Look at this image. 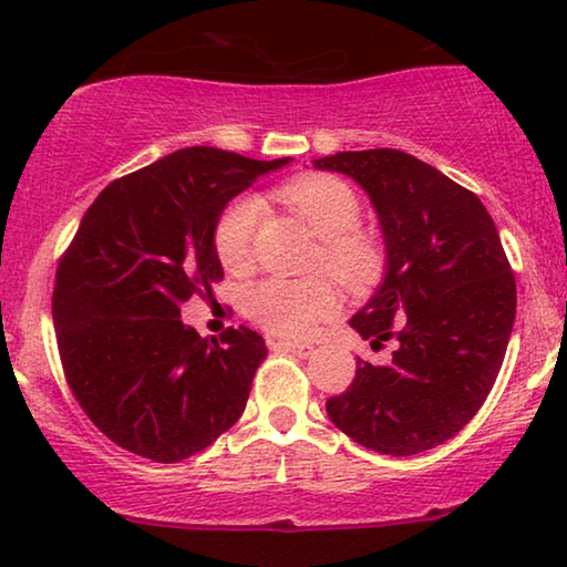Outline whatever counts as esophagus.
Here are the masks:
<instances>
[{
  "mask_svg": "<svg viewBox=\"0 0 567 567\" xmlns=\"http://www.w3.org/2000/svg\"><path fill=\"white\" fill-rule=\"evenodd\" d=\"M272 350H285V352H292L297 358H310L315 352L312 344H302V342H272Z\"/></svg>",
  "mask_w": 567,
  "mask_h": 567,
  "instance_id": "34e87169",
  "label": "esophagus"
}]
</instances>
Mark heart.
Returning a JSON list of instances; mask_svg holds the SVG:
<instances>
[{"label":"heart","instance_id":"b5f03b06","mask_svg":"<svg viewBox=\"0 0 567 567\" xmlns=\"http://www.w3.org/2000/svg\"><path fill=\"white\" fill-rule=\"evenodd\" d=\"M280 199L322 239L320 265L348 290H368L382 270V252L368 235L358 233L360 199L354 189L332 175L297 177L280 189ZM262 217L257 197H239L219 217L215 249L227 270L239 272L252 262L255 229ZM338 295L328 277L285 280L267 277L247 287L245 312L262 330L277 338H307L318 322L330 318Z\"/></svg>","mask_w":567,"mask_h":567}]
</instances>
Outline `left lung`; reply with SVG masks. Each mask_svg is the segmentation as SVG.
<instances>
[{
  "mask_svg": "<svg viewBox=\"0 0 567 567\" xmlns=\"http://www.w3.org/2000/svg\"><path fill=\"white\" fill-rule=\"evenodd\" d=\"M358 182L385 239V277L352 315L388 364L358 358L352 385L328 400L344 435L382 455H417L457 435L491 395L515 322V275L473 192L400 150L312 162Z\"/></svg>",
  "mask_w": 567,
  "mask_h": 567,
  "instance_id": "1",
  "label": "left lung"
}]
</instances>
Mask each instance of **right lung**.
I'll return each instance as SVG.
<instances>
[{
    "mask_svg": "<svg viewBox=\"0 0 567 567\" xmlns=\"http://www.w3.org/2000/svg\"><path fill=\"white\" fill-rule=\"evenodd\" d=\"M290 162L177 150L110 182L84 213L52 318L66 382L112 443L179 463L245 412L265 340L245 324L199 338L179 305L223 277L215 229L229 199Z\"/></svg>",
    "mask_w": 567,
    "mask_h": 567,
    "instance_id": "1",
    "label": "right lung"
}]
</instances>
